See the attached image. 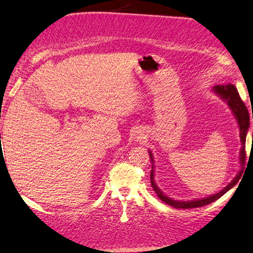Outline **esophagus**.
Returning a JSON list of instances; mask_svg holds the SVG:
<instances>
[{
	"label": "esophagus",
	"instance_id": "obj_1",
	"mask_svg": "<svg viewBox=\"0 0 253 253\" xmlns=\"http://www.w3.org/2000/svg\"><path fill=\"white\" fill-rule=\"evenodd\" d=\"M136 138H137V139H139V140H140V139H141V138H142V137H140V136H138V137H136Z\"/></svg>",
	"mask_w": 253,
	"mask_h": 253
}]
</instances>
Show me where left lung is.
I'll return each mask as SVG.
<instances>
[{
    "mask_svg": "<svg viewBox=\"0 0 253 253\" xmlns=\"http://www.w3.org/2000/svg\"><path fill=\"white\" fill-rule=\"evenodd\" d=\"M212 90L218 96H220L224 102H227L228 106L230 107L231 112L235 115V117L238 122L239 125V130H240V141H241V150H240V166H241V170L238 172L237 176L232 179L231 182L229 183L228 186L223 188L222 190H220L217 194H214L212 196L206 197V198H201V199H195V200H189V201H180V200H174L169 198L164 192L159 189L158 186L156 185L155 179H154V166L151 167V171H150V183L151 187L154 188V190L157 196L159 197L160 200H163L165 204H167L169 206L173 207L176 209H191V208H197V207H203L206 205H209L211 203H213L217 199H219L220 197H222L227 191H229L231 188L236 185V183L239 181L241 174H242V169L243 166H245V159H246V137H247V132L248 129H249V125H250V117H249V113H248V109L246 107L245 103L242 102V99L239 96L238 90L236 88L235 85L232 84H228V85H215L213 86ZM253 117V116H252ZM253 137V136H252ZM150 154V159L151 163L154 164V157L151 151L149 150Z\"/></svg>",
    "mask_w": 253,
    "mask_h": 253,
    "instance_id": "obj_1",
    "label": "left lung"
}]
</instances>
